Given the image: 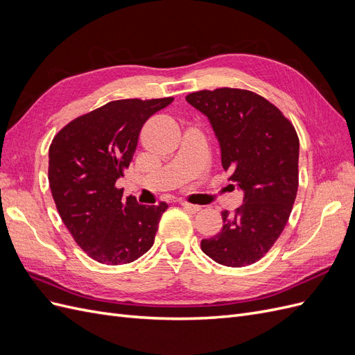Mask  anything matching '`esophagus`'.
Wrapping results in <instances>:
<instances>
[{"mask_svg": "<svg viewBox=\"0 0 355 355\" xmlns=\"http://www.w3.org/2000/svg\"><path fill=\"white\" fill-rule=\"evenodd\" d=\"M180 206L184 207L185 210L191 211V213H197V211L201 210V206H198V204H192V202H188V201H184V200L180 201Z\"/></svg>", "mask_w": 355, "mask_h": 355, "instance_id": "esophagus-1", "label": "esophagus"}]
</instances>
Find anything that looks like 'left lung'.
Segmentation results:
<instances>
[{
    "label": "left lung",
    "mask_w": 355,
    "mask_h": 355,
    "mask_svg": "<svg viewBox=\"0 0 355 355\" xmlns=\"http://www.w3.org/2000/svg\"><path fill=\"white\" fill-rule=\"evenodd\" d=\"M187 102L209 116L222 166L244 191L241 206L222 211V231L204 239L201 250L225 266L252 265L270 252L293 209L299 185L295 125L274 103L245 89L200 90Z\"/></svg>",
    "instance_id": "8db88e82"
}]
</instances>
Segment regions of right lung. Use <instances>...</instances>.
Returning <instances> with one entry per match:
<instances>
[{
	"instance_id": "right-lung-1",
	"label": "right lung",
	"mask_w": 355,
	"mask_h": 355,
	"mask_svg": "<svg viewBox=\"0 0 355 355\" xmlns=\"http://www.w3.org/2000/svg\"><path fill=\"white\" fill-rule=\"evenodd\" d=\"M173 98L112 101L60 128L49 149V184L65 227L92 259L136 261L151 249L167 202L123 198L116 179L132 163L145 121Z\"/></svg>"
}]
</instances>
